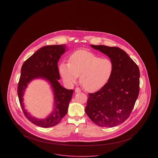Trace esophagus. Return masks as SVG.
<instances>
[{"label": "esophagus", "mask_w": 158, "mask_h": 158, "mask_svg": "<svg viewBox=\"0 0 158 158\" xmlns=\"http://www.w3.org/2000/svg\"><path fill=\"white\" fill-rule=\"evenodd\" d=\"M75 92L76 93H80L81 92V89L79 88H77L76 89H75Z\"/></svg>", "instance_id": "34e87169"}]
</instances>
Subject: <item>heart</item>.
Returning a JSON list of instances; mask_svg holds the SVG:
<instances>
[{
    "label": "heart",
    "mask_w": 158,
    "mask_h": 158,
    "mask_svg": "<svg viewBox=\"0 0 158 158\" xmlns=\"http://www.w3.org/2000/svg\"><path fill=\"white\" fill-rule=\"evenodd\" d=\"M63 81L73 85L80 75V83L87 91H95L103 87L110 79L114 71V64L108 58H100L83 50L73 53L69 63H62L59 66Z\"/></svg>",
    "instance_id": "obj_1"
}]
</instances>
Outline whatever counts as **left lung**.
<instances>
[{"label":"left lung","instance_id":"1","mask_svg":"<svg viewBox=\"0 0 158 158\" xmlns=\"http://www.w3.org/2000/svg\"><path fill=\"white\" fill-rule=\"evenodd\" d=\"M90 46L112 60L114 71L109 81L100 90L88 94L85 112L97 125L114 127L123 123L135 106L139 93V69L118 47Z\"/></svg>","mask_w":158,"mask_h":158}]
</instances>
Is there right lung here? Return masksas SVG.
I'll list each match as a JSON object with an SVG mask.
<instances>
[{
	"instance_id": "add662e5",
	"label": "right lung",
	"mask_w": 158,
	"mask_h": 158,
	"mask_svg": "<svg viewBox=\"0 0 158 158\" xmlns=\"http://www.w3.org/2000/svg\"><path fill=\"white\" fill-rule=\"evenodd\" d=\"M66 45H46L40 48L23 64L18 86V94L23 113L33 124L43 128L55 126L68 112L69 102L73 90L63 88L58 82L60 75L58 62L66 51ZM43 78L51 84L54 95V107L51 114L45 119L33 117L24 108L23 96L27 85L33 79Z\"/></svg>"
}]
</instances>
